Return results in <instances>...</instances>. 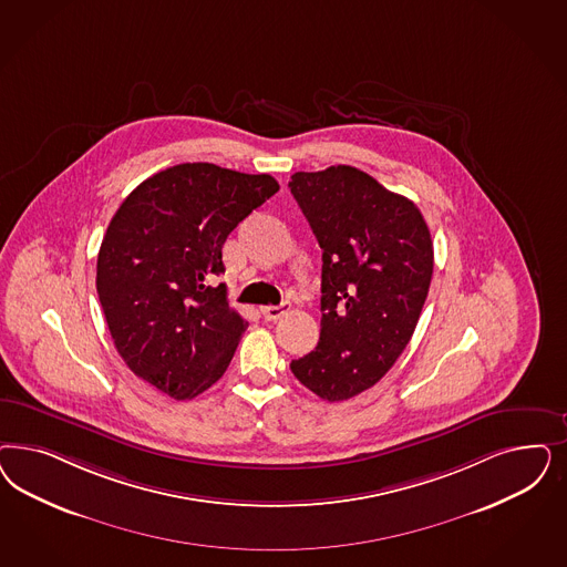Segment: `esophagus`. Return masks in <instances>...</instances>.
<instances>
[{
	"label": "esophagus",
	"instance_id": "1",
	"mask_svg": "<svg viewBox=\"0 0 567 567\" xmlns=\"http://www.w3.org/2000/svg\"><path fill=\"white\" fill-rule=\"evenodd\" d=\"M290 309H292L290 302H281L279 307H262V317L267 321H279L281 317H286L290 312Z\"/></svg>",
	"mask_w": 567,
	"mask_h": 567
}]
</instances>
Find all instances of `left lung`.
Returning <instances> with one entry per match:
<instances>
[{
  "instance_id": "8db88e82",
  "label": "left lung",
  "mask_w": 567,
  "mask_h": 567,
  "mask_svg": "<svg viewBox=\"0 0 567 567\" xmlns=\"http://www.w3.org/2000/svg\"><path fill=\"white\" fill-rule=\"evenodd\" d=\"M288 185L323 250L321 336L290 369L319 399L348 401L415 331L434 271L430 229L413 202L354 166L300 171Z\"/></svg>"
}]
</instances>
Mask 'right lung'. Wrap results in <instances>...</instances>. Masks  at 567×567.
I'll list each match as a JSON object with an SVG mask.
<instances>
[{"label": "right lung", "mask_w": 567, "mask_h": 567, "mask_svg": "<svg viewBox=\"0 0 567 567\" xmlns=\"http://www.w3.org/2000/svg\"><path fill=\"white\" fill-rule=\"evenodd\" d=\"M279 189L271 175L210 163L171 166L140 183L110 220L95 288L128 369L175 401L208 390L248 321L229 309L223 244Z\"/></svg>", "instance_id": "add662e5"}]
</instances>
